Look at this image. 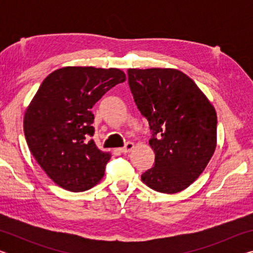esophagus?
Here are the masks:
<instances>
[{
  "instance_id": "obj_1",
  "label": "esophagus",
  "mask_w": 253,
  "mask_h": 253,
  "mask_svg": "<svg viewBox=\"0 0 253 253\" xmlns=\"http://www.w3.org/2000/svg\"><path fill=\"white\" fill-rule=\"evenodd\" d=\"M134 146H135L134 143L127 142V143L125 144V146L119 149V151H121L123 154H127V153H129L130 151H132V148H134Z\"/></svg>"
}]
</instances>
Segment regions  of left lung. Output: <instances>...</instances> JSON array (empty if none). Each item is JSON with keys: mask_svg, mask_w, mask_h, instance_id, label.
Returning a JSON list of instances; mask_svg holds the SVG:
<instances>
[{"mask_svg": "<svg viewBox=\"0 0 253 253\" xmlns=\"http://www.w3.org/2000/svg\"><path fill=\"white\" fill-rule=\"evenodd\" d=\"M128 84L148 121L155 153V164L142 181L161 193L185 190L215 151V109L194 81L176 69H128Z\"/></svg>", "mask_w": 253, "mask_h": 253, "instance_id": "obj_1", "label": "left lung"}]
</instances>
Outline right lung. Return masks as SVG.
Listing matches in <instances>:
<instances>
[{
  "mask_svg": "<svg viewBox=\"0 0 253 253\" xmlns=\"http://www.w3.org/2000/svg\"><path fill=\"white\" fill-rule=\"evenodd\" d=\"M126 80L109 68L65 67L46 77L27 108L23 129L28 146L45 174L70 192L99 183L110 154L93 139L92 106Z\"/></svg>",
  "mask_w": 253,
  "mask_h": 253,
  "instance_id": "obj_1",
  "label": "right lung"
}]
</instances>
